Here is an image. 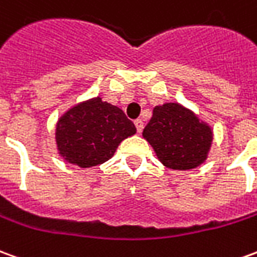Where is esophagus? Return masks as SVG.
<instances>
[{
    "mask_svg": "<svg viewBox=\"0 0 257 257\" xmlns=\"http://www.w3.org/2000/svg\"><path fill=\"white\" fill-rule=\"evenodd\" d=\"M143 125H145V123H143L142 119H136V121H135V126H136V131H138L139 134H142V131H143Z\"/></svg>",
    "mask_w": 257,
    "mask_h": 257,
    "instance_id": "esophagus-1",
    "label": "esophagus"
}]
</instances>
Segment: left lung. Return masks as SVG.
<instances>
[{"instance_id":"8db88e82","label":"left lung","mask_w":257,"mask_h":257,"mask_svg":"<svg viewBox=\"0 0 257 257\" xmlns=\"http://www.w3.org/2000/svg\"><path fill=\"white\" fill-rule=\"evenodd\" d=\"M143 138L163 166L186 171L206 161L213 131L189 108L178 103H166L154 107L153 116L143 129Z\"/></svg>"}]
</instances>
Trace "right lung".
I'll return each mask as SVG.
<instances>
[{
	"label": "right lung",
	"mask_w": 257,
	"mask_h": 257,
	"mask_svg": "<svg viewBox=\"0 0 257 257\" xmlns=\"http://www.w3.org/2000/svg\"><path fill=\"white\" fill-rule=\"evenodd\" d=\"M136 128L116 105L94 97L73 105L57 122L55 142L66 163L80 168L103 164Z\"/></svg>",
	"instance_id": "right-lung-1"
}]
</instances>
